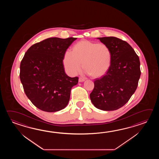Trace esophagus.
Instances as JSON below:
<instances>
[{"mask_svg": "<svg viewBox=\"0 0 159 159\" xmlns=\"http://www.w3.org/2000/svg\"><path fill=\"white\" fill-rule=\"evenodd\" d=\"M84 81H85L84 78H82V77H80V78H79V82H84Z\"/></svg>", "mask_w": 159, "mask_h": 159, "instance_id": "34e87169", "label": "esophagus"}]
</instances>
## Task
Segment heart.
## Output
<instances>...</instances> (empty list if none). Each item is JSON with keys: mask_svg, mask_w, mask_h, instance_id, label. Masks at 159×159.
Returning a JSON list of instances; mask_svg holds the SVG:
<instances>
[{"mask_svg": "<svg viewBox=\"0 0 159 159\" xmlns=\"http://www.w3.org/2000/svg\"><path fill=\"white\" fill-rule=\"evenodd\" d=\"M112 52L107 45L89 41H81L75 45L73 51L65 53L63 64L66 71L71 75H77L83 67L95 77L104 75L111 64Z\"/></svg>", "mask_w": 159, "mask_h": 159, "instance_id": "obj_1", "label": "heart"}]
</instances>
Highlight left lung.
<instances>
[{
  "instance_id": "obj_1",
  "label": "left lung",
  "mask_w": 159,
  "mask_h": 159,
  "mask_svg": "<svg viewBox=\"0 0 159 159\" xmlns=\"http://www.w3.org/2000/svg\"><path fill=\"white\" fill-rule=\"evenodd\" d=\"M111 50V64L108 71L94 80L90 98L96 108L113 111L122 107L137 88L140 77V61L131 45L115 37H98Z\"/></svg>"
}]
</instances>
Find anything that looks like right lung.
Here are the masks:
<instances>
[{
    "mask_svg": "<svg viewBox=\"0 0 159 159\" xmlns=\"http://www.w3.org/2000/svg\"><path fill=\"white\" fill-rule=\"evenodd\" d=\"M76 39L49 38L31 46L24 54L20 66L21 82L27 97L40 110L58 111L68 105L78 78L66 75L62 61Z\"/></svg>",
    "mask_w": 159,
    "mask_h": 159,
    "instance_id": "obj_1",
    "label": "right lung"
}]
</instances>
